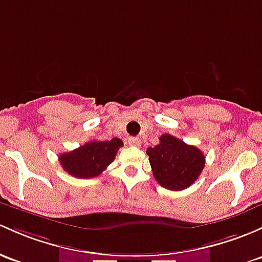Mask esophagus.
<instances>
[{
  "mask_svg": "<svg viewBox=\"0 0 262 262\" xmlns=\"http://www.w3.org/2000/svg\"><path fill=\"white\" fill-rule=\"evenodd\" d=\"M128 144L132 145V147H139L140 140L139 138H136V137H130V138L128 139Z\"/></svg>",
  "mask_w": 262,
  "mask_h": 262,
  "instance_id": "34e87169",
  "label": "esophagus"
}]
</instances>
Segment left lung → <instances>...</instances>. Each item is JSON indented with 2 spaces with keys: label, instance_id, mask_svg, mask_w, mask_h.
<instances>
[{
  "label": "left lung",
  "instance_id": "obj_1",
  "mask_svg": "<svg viewBox=\"0 0 262 262\" xmlns=\"http://www.w3.org/2000/svg\"><path fill=\"white\" fill-rule=\"evenodd\" d=\"M156 181L170 191L188 188L205 168V154L170 134H163L159 144L147 149Z\"/></svg>",
  "mask_w": 262,
  "mask_h": 262
}]
</instances>
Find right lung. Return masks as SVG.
<instances>
[{"label": "right lung", "instance_id": "right-lung-1", "mask_svg": "<svg viewBox=\"0 0 262 262\" xmlns=\"http://www.w3.org/2000/svg\"><path fill=\"white\" fill-rule=\"evenodd\" d=\"M122 145L123 142L118 138L92 140L71 152L60 154L59 162L73 177L93 178L106 169Z\"/></svg>", "mask_w": 262, "mask_h": 262}]
</instances>
